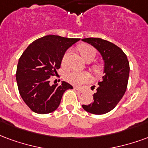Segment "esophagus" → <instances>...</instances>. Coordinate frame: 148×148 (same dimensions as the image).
I'll return each instance as SVG.
<instances>
[{
    "label": "esophagus",
    "instance_id": "34e87169",
    "mask_svg": "<svg viewBox=\"0 0 148 148\" xmlns=\"http://www.w3.org/2000/svg\"><path fill=\"white\" fill-rule=\"evenodd\" d=\"M73 89H74V90L76 91L77 93H83V92H84V90H81V89H79V88H78V87H74Z\"/></svg>",
    "mask_w": 148,
    "mask_h": 148
}]
</instances>
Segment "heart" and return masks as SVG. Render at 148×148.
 <instances>
[{"instance_id":"heart-1","label":"heart","mask_w":148,"mask_h":148,"mask_svg":"<svg viewBox=\"0 0 148 148\" xmlns=\"http://www.w3.org/2000/svg\"><path fill=\"white\" fill-rule=\"evenodd\" d=\"M77 50L80 53L82 58L85 61H87V60L93 61V59L96 55L95 49L93 46H89V45H79L77 47ZM69 54V51H67L64 54L63 58H62V61H61L63 66H66ZM93 70L97 75H99L102 73V67L100 65H95L93 67ZM65 79L72 84L79 86V85L89 81L90 80V75L86 73H81V72H77V71H71L65 75Z\"/></svg>"}]
</instances>
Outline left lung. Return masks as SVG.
<instances>
[{"label":"left lung","mask_w":148,"mask_h":148,"mask_svg":"<svg viewBox=\"0 0 148 148\" xmlns=\"http://www.w3.org/2000/svg\"><path fill=\"white\" fill-rule=\"evenodd\" d=\"M82 41L93 46L102 57L105 75L99 82L94 101L82 107L88 113L104 114L111 111L125 93L129 76V62L122 49L114 43L99 38H87Z\"/></svg>","instance_id":"1"}]
</instances>
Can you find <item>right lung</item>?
I'll list each match as a JSON object with an SVG mask.
<instances>
[{
  "label": "right lung",
  "mask_w": 148,
  "mask_h": 148,
  "mask_svg": "<svg viewBox=\"0 0 148 148\" xmlns=\"http://www.w3.org/2000/svg\"><path fill=\"white\" fill-rule=\"evenodd\" d=\"M79 38L46 35L30 44L19 58L17 65V85L20 96L31 110L46 114L56 110L64 91L73 86L62 81L49 84L50 76L57 74L64 53Z\"/></svg>",
  "instance_id": "right-lung-1"
}]
</instances>
